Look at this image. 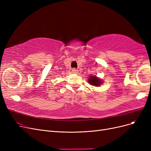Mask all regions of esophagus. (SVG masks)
Returning a JSON list of instances; mask_svg holds the SVG:
<instances>
[{
	"label": "esophagus",
	"mask_w": 151,
	"mask_h": 151,
	"mask_svg": "<svg viewBox=\"0 0 151 151\" xmlns=\"http://www.w3.org/2000/svg\"><path fill=\"white\" fill-rule=\"evenodd\" d=\"M72 72H73V73H74V74H77V72H78V70H77L76 68H72Z\"/></svg>",
	"instance_id": "esophagus-1"
}]
</instances>
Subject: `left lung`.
I'll return each mask as SVG.
<instances>
[{
  "mask_svg": "<svg viewBox=\"0 0 151 151\" xmlns=\"http://www.w3.org/2000/svg\"><path fill=\"white\" fill-rule=\"evenodd\" d=\"M88 81L90 84L94 86H99L102 83L101 80L98 79L96 76H91L90 78L88 79Z\"/></svg>",
  "mask_w": 151,
  "mask_h": 151,
  "instance_id": "obj_1",
  "label": "left lung"
}]
</instances>
